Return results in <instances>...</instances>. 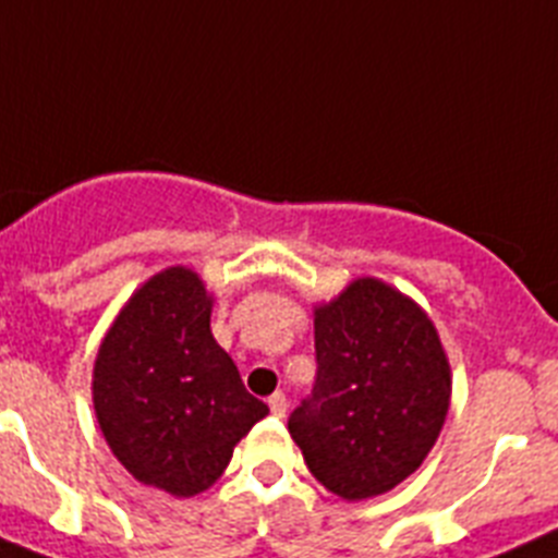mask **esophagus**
<instances>
[{"instance_id":"esophagus-1","label":"esophagus","mask_w":558,"mask_h":558,"mask_svg":"<svg viewBox=\"0 0 558 558\" xmlns=\"http://www.w3.org/2000/svg\"><path fill=\"white\" fill-rule=\"evenodd\" d=\"M286 404H289V401H286V393H280V390L269 396V410H272V415H278V418L286 415Z\"/></svg>"}]
</instances>
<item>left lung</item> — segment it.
I'll use <instances>...</instances> for the list:
<instances>
[{"mask_svg": "<svg viewBox=\"0 0 558 558\" xmlns=\"http://www.w3.org/2000/svg\"><path fill=\"white\" fill-rule=\"evenodd\" d=\"M317 376L289 415L308 472L345 500L390 492L447 418V353L413 300L362 278L314 312Z\"/></svg>", "mask_w": 558, "mask_h": 558, "instance_id": "obj_1", "label": "left lung"}]
</instances>
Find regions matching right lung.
Segmentation results:
<instances>
[{
	"instance_id": "right-lung-1",
	"label": "right lung",
	"mask_w": 558,
	"mask_h": 558,
	"mask_svg": "<svg viewBox=\"0 0 558 558\" xmlns=\"http://www.w3.org/2000/svg\"><path fill=\"white\" fill-rule=\"evenodd\" d=\"M210 306L191 269H165L125 303L95 362L92 396L111 452L173 497L219 481L232 447L269 413L213 339Z\"/></svg>"
}]
</instances>
